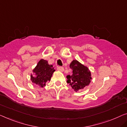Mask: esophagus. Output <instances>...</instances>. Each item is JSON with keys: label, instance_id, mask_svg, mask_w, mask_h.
<instances>
[{"label": "esophagus", "instance_id": "obj_1", "mask_svg": "<svg viewBox=\"0 0 127 127\" xmlns=\"http://www.w3.org/2000/svg\"><path fill=\"white\" fill-rule=\"evenodd\" d=\"M57 69H58V71H59L60 72H63L64 71V68L62 67H58Z\"/></svg>", "mask_w": 127, "mask_h": 127}]
</instances>
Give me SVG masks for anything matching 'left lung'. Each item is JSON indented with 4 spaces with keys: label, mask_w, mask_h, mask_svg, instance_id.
<instances>
[{
    "label": "left lung",
    "mask_w": 127,
    "mask_h": 127,
    "mask_svg": "<svg viewBox=\"0 0 127 127\" xmlns=\"http://www.w3.org/2000/svg\"><path fill=\"white\" fill-rule=\"evenodd\" d=\"M69 67L72 70V74L66 76L67 82L75 91L84 89L90 84L92 80L91 72L87 66L77 60H73Z\"/></svg>",
    "instance_id": "obj_1"
}]
</instances>
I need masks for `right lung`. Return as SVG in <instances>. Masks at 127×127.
Wrapping results in <instances>:
<instances>
[{
	"label": "right lung",
	"instance_id": "obj_1",
	"mask_svg": "<svg viewBox=\"0 0 127 127\" xmlns=\"http://www.w3.org/2000/svg\"><path fill=\"white\" fill-rule=\"evenodd\" d=\"M55 71L52 65L49 64L48 61L41 59L32 70L33 74L31 75V80L40 87L43 88L47 83L51 80L53 73Z\"/></svg>",
	"mask_w": 127,
	"mask_h": 127
}]
</instances>
